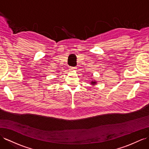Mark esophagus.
Instances as JSON below:
<instances>
[{
  "instance_id": "1",
  "label": "esophagus",
  "mask_w": 149,
  "mask_h": 149,
  "mask_svg": "<svg viewBox=\"0 0 149 149\" xmlns=\"http://www.w3.org/2000/svg\"><path fill=\"white\" fill-rule=\"evenodd\" d=\"M75 68H76L75 67H70L69 70H70V71H73V70H74L75 69Z\"/></svg>"
}]
</instances>
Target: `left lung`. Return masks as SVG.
<instances>
[{
    "mask_svg": "<svg viewBox=\"0 0 149 149\" xmlns=\"http://www.w3.org/2000/svg\"><path fill=\"white\" fill-rule=\"evenodd\" d=\"M91 84H92L93 86H94V85L96 84V82L95 81H91Z\"/></svg>",
    "mask_w": 149,
    "mask_h": 149,
    "instance_id": "1",
    "label": "left lung"
}]
</instances>
